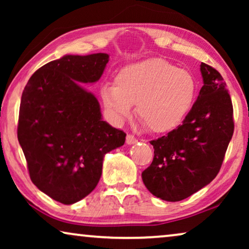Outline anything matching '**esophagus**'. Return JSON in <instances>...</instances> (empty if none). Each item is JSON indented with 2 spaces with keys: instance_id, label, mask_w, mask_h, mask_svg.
I'll return each mask as SVG.
<instances>
[{
  "instance_id": "obj_1",
  "label": "esophagus",
  "mask_w": 249,
  "mask_h": 249,
  "mask_svg": "<svg viewBox=\"0 0 249 249\" xmlns=\"http://www.w3.org/2000/svg\"><path fill=\"white\" fill-rule=\"evenodd\" d=\"M125 142H127L128 145L136 144V142H137V138H136L135 136H132V135H127V138H125Z\"/></svg>"
}]
</instances>
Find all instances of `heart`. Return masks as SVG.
<instances>
[{
  "label": "heart",
  "instance_id": "b5f03b06",
  "mask_svg": "<svg viewBox=\"0 0 249 249\" xmlns=\"http://www.w3.org/2000/svg\"><path fill=\"white\" fill-rule=\"evenodd\" d=\"M196 89V80L188 70L165 60L149 59L122 68L114 85L102 86L101 100L115 124L127 121L136 104V115L148 130L166 132L188 114Z\"/></svg>",
  "mask_w": 249,
  "mask_h": 249
}]
</instances>
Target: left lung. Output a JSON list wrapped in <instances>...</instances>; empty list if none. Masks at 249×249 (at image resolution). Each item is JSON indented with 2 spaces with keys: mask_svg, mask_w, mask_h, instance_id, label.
I'll return each mask as SVG.
<instances>
[{
  "mask_svg": "<svg viewBox=\"0 0 249 249\" xmlns=\"http://www.w3.org/2000/svg\"><path fill=\"white\" fill-rule=\"evenodd\" d=\"M204 85L182 124L151 144L152 164L142 173L153 195L168 202L192 196L219 173L233 135V108L217 70L200 64Z\"/></svg>",
  "mask_w": 249,
  "mask_h": 249,
  "instance_id": "obj_1",
  "label": "left lung"
}]
</instances>
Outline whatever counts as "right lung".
<instances>
[{
    "instance_id": "1",
    "label": "right lung",
    "mask_w": 249,
    "mask_h": 249,
    "mask_svg": "<svg viewBox=\"0 0 249 249\" xmlns=\"http://www.w3.org/2000/svg\"><path fill=\"white\" fill-rule=\"evenodd\" d=\"M108 55H64L39 68L22 91L18 141L30 179L66 205L95 189L107 153L125 134L102 120L97 98L79 83H96Z\"/></svg>"
}]
</instances>
